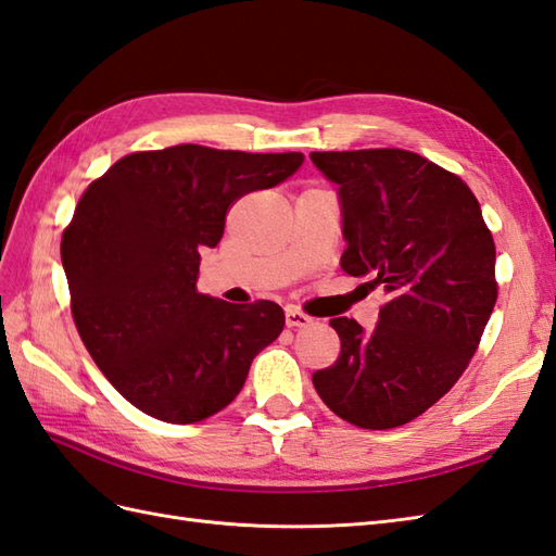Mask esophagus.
Segmentation results:
<instances>
[{
    "label": "esophagus",
    "mask_w": 556,
    "mask_h": 556,
    "mask_svg": "<svg viewBox=\"0 0 556 556\" xmlns=\"http://www.w3.org/2000/svg\"><path fill=\"white\" fill-rule=\"evenodd\" d=\"M283 315H287V327H307L309 321H313V317L305 315L303 309L293 307V305H287V309H283Z\"/></svg>",
    "instance_id": "esophagus-1"
}]
</instances>
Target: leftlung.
Listing matches in <instances>:
<instances>
[{
	"mask_svg": "<svg viewBox=\"0 0 556 556\" xmlns=\"http://www.w3.org/2000/svg\"><path fill=\"white\" fill-rule=\"evenodd\" d=\"M339 185L343 273L383 287L379 321L329 325L341 355L313 374L325 405L359 429H395L467 369L497 301L495 241L462 177L405 149L315 151Z\"/></svg>",
	"mask_w": 556,
	"mask_h": 556,
	"instance_id": "obj_1",
	"label": "left lung"
}]
</instances>
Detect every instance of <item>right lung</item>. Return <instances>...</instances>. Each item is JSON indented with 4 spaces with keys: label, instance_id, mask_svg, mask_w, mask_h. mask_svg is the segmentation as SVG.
I'll list each match as a JSON object with an SVG mask.
<instances>
[{
    "label": "right lung",
    "instance_id": "add662e5",
    "mask_svg": "<svg viewBox=\"0 0 556 556\" xmlns=\"http://www.w3.org/2000/svg\"><path fill=\"white\" fill-rule=\"evenodd\" d=\"M301 163L299 151H137L77 201L61 239L75 327L103 377L144 415L167 424L217 415L281 333L277 303L231 305L199 293L197 279L231 203L277 187Z\"/></svg>",
    "mask_w": 556,
    "mask_h": 556
}]
</instances>
